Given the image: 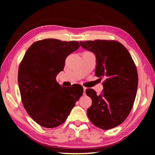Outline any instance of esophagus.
<instances>
[{
  "label": "esophagus",
  "mask_w": 155,
  "mask_h": 155,
  "mask_svg": "<svg viewBox=\"0 0 155 155\" xmlns=\"http://www.w3.org/2000/svg\"><path fill=\"white\" fill-rule=\"evenodd\" d=\"M86 87H83V94H85V90H86Z\"/></svg>",
  "instance_id": "obj_1"
}]
</instances>
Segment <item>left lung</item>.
Listing matches in <instances>:
<instances>
[{"mask_svg": "<svg viewBox=\"0 0 155 155\" xmlns=\"http://www.w3.org/2000/svg\"><path fill=\"white\" fill-rule=\"evenodd\" d=\"M79 43L95 54L96 76L105 79L100 95L92 89L86 90L92 101L87 117L96 127L111 129L122 124L132 109L138 85L136 66L129 52L118 41L96 40Z\"/></svg>", "mask_w": 155, "mask_h": 155, "instance_id": "8db88e82", "label": "left lung"}]
</instances>
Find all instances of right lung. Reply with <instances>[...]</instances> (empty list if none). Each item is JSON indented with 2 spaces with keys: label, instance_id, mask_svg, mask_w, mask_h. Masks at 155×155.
<instances>
[{
  "label": "right lung",
  "instance_id": "1",
  "mask_svg": "<svg viewBox=\"0 0 155 155\" xmlns=\"http://www.w3.org/2000/svg\"><path fill=\"white\" fill-rule=\"evenodd\" d=\"M77 41H38L26 52L18 70L22 102L31 118L46 128L63 124L83 93L81 85L61 87L56 77L64 70L66 57L79 48Z\"/></svg>",
  "mask_w": 155,
  "mask_h": 155
}]
</instances>
